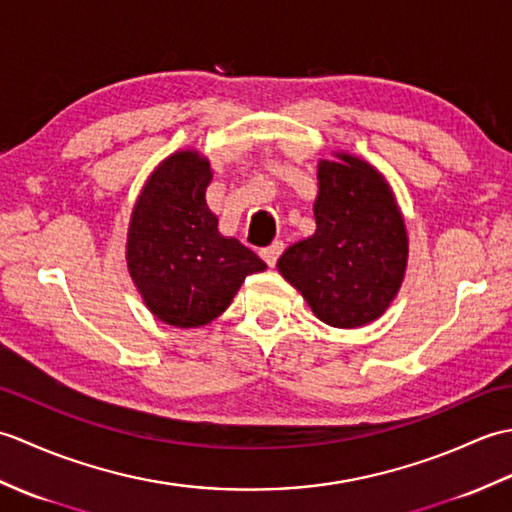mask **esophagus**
Returning a JSON list of instances; mask_svg holds the SVG:
<instances>
[{
    "label": "esophagus",
    "mask_w": 512,
    "mask_h": 512,
    "mask_svg": "<svg viewBox=\"0 0 512 512\" xmlns=\"http://www.w3.org/2000/svg\"><path fill=\"white\" fill-rule=\"evenodd\" d=\"M281 253H284V242H273L270 246L259 250V255H262V259L268 266H275Z\"/></svg>",
    "instance_id": "esophagus-1"
}]
</instances>
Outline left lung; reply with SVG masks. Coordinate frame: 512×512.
I'll use <instances>...</instances> for the list:
<instances>
[{
	"instance_id": "left-lung-1",
	"label": "left lung",
	"mask_w": 512,
	"mask_h": 512,
	"mask_svg": "<svg viewBox=\"0 0 512 512\" xmlns=\"http://www.w3.org/2000/svg\"><path fill=\"white\" fill-rule=\"evenodd\" d=\"M314 235L286 248L277 268L332 328H363L396 299L409 259L396 195L367 160L334 151L319 160Z\"/></svg>"
}]
</instances>
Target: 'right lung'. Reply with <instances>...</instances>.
Returning <instances> with one entry per match:
<instances>
[{
	"mask_svg": "<svg viewBox=\"0 0 512 512\" xmlns=\"http://www.w3.org/2000/svg\"><path fill=\"white\" fill-rule=\"evenodd\" d=\"M209 158L180 149L151 171L134 204L125 259L147 310L173 328H202L231 306L244 279L266 264L217 231L206 204Z\"/></svg>",
	"mask_w": 512,
	"mask_h": 512,
	"instance_id": "obj_1",
	"label": "right lung"
}]
</instances>
